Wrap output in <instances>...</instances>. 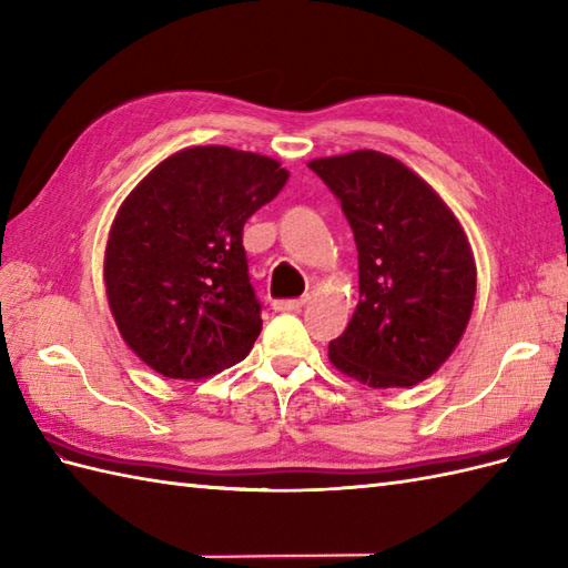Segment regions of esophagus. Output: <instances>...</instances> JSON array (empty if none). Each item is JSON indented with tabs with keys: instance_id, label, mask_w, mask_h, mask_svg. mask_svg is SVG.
<instances>
[{
	"instance_id": "esophagus-1",
	"label": "esophagus",
	"mask_w": 568,
	"mask_h": 568,
	"mask_svg": "<svg viewBox=\"0 0 568 568\" xmlns=\"http://www.w3.org/2000/svg\"><path fill=\"white\" fill-rule=\"evenodd\" d=\"M305 305H307L305 297H302V300H278L273 305V310L275 312H300Z\"/></svg>"
}]
</instances>
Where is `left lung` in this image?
Masks as SVG:
<instances>
[{
  "label": "left lung",
  "mask_w": 568,
  "mask_h": 568,
  "mask_svg": "<svg viewBox=\"0 0 568 568\" xmlns=\"http://www.w3.org/2000/svg\"><path fill=\"white\" fill-rule=\"evenodd\" d=\"M310 169L341 201L358 246L361 300L328 361L367 387H414L450 358L469 324L477 266L463 224L389 154L358 150Z\"/></svg>",
  "instance_id": "1"
}]
</instances>
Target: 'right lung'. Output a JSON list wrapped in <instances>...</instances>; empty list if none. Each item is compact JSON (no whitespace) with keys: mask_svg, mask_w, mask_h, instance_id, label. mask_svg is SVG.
Listing matches in <instances>:
<instances>
[{"mask_svg":"<svg viewBox=\"0 0 568 568\" xmlns=\"http://www.w3.org/2000/svg\"><path fill=\"white\" fill-rule=\"evenodd\" d=\"M287 176L271 156L205 144L166 156L125 197L103 281L118 332L152 371L203 379L252 351L263 322L242 230Z\"/></svg>","mask_w":568,"mask_h":568,"instance_id":"add662e5","label":"right lung"}]
</instances>
